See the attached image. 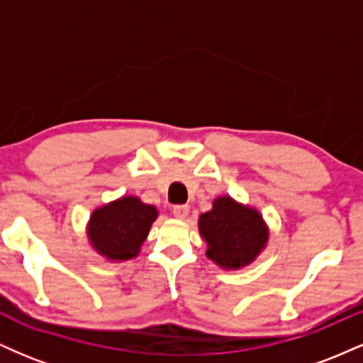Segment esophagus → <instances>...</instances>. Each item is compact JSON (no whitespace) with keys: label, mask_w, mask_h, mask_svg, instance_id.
Here are the masks:
<instances>
[{"label":"esophagus","mask_w":363,"mask_h":363,"mask_svg":"<svg viewBox=\"0 0 363 363\" xmlns=\"http://www.w3.org/2000/svg\"><path fill=\"white\" fill-rule=\"evenodd\" d=\"M172 213L179 220H186L187 215H189V206H187V205H176L172 208Z\"/></svg>","instance_id":"1"}]
</instances>
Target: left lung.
<instances>
[{
	"label": "left lung",
	"mask_w": 363,
	"mask_h": 363,
	"mask_svg": "<svg viewBox=\"0 0 363 363\" xmlns=\"http://www.w3.org/2000/svg\"><path fill=\"white\" fill-rule=\"evenodd\" d=\"M199 234L208 244L206 256L225 269H239L259 256L268 242V227L251 206L222 196L199 216Z\"/></svg>",
	"instance_id": "left-lung-1"
}]
</instances>
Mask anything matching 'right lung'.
I'll use <instances>...</instances> for the list:
<instances>
[{"mask_svg": "<svg viewBox=\"0 0 363 363\" xmlns=\"http://www.w3.org/2000/svg\"><path fill=\"white\" fill-rule=\"evenodd\" d=\"M157 216L155 206L145 205L136 196H124L91 213L86 234L101 256L128 261L140 252Z\"/></svg>", "mask_w": 363, "mask_h": 363, "instance_id": "1", "label": "right lung"}]
</instances>
